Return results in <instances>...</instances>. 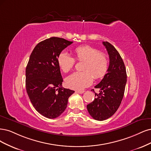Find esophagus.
I'll list each match as a JSON object with an SVG mask.
<instances>
[{"instance_id": "1", "label": "esophagus", "mask_w": 151, "mask_h": 151, "mask_svg": "<svg viewBox=\"0 0 151 151\" xmlns=\"http://www.w3.org/2000/svg\"><path fill=\"white\" fill-rule=\"evenodd\" d=\"M75 92H76V93H78L82 94V93H84L85 91H84V90H82V91H78V90H76Z\"/></svg>"}]
</instances>
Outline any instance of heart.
Masks as SVG:
<instances>
[{"instance_id": "b5f03b06", "label": "heart", "mask_w": 151, "mask_h": 151, "mask_svg": "<svg viewBox=\"0 0 151 151\" xmlns=\"http://www.w3.org/2000/svg\"><path fill=\"white\" fill-rule=\"evenodd\" d=\"M75 58L79 61H83V71H77L68 76L66 84L70 88L82 90L90 86L95 78H103L109 69L108 57L104 52H99L95 47L83 45L74 50ZM58 63L61 70L68 73L72 70L75 64L74 58L66 51H61L58 56Z\"/></svg>"}]
</instances>
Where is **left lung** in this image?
Returning a JSON list of instances; mask_svg holds the SVG:
<instances>
[{"instance_id":"1","label":"left lung","mask_w":151,"mask_h":151,"mask_svg":"<svg viewBox=\"0 0 151 151\" xmlns=\"http://www.w3.org/2000/svg\"><path fill=\"white\" fill-rule=\"evenodd\" d=\"M103 45L109 55V69L104 78L95 86L100 88V93H95L97 97L86 106L90 115L99 121L110 118L116 112L122 100L127 83L125 66L119 52L107 41L103 42Z\"/></svg>"}]
</instances>
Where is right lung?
I'll return each mask as SVG.
<instances>
[{"mask_svg": "<svg viewBox=\"0 0 151 151\" xmlns=\"http://www.w3.org/2000/svg\"><path fill=\"white\" fill-rule=\"evenodd\" d=\"M72 41L52 37L34 48L26 69V87L35 109L48 119H55L66 109L75 91L62 87L58 56Z\"/></svg>", "mask_w": 151, "mask_h": 151, "instance_id": "obj_1", "label": "right lung"}]
</instances>
